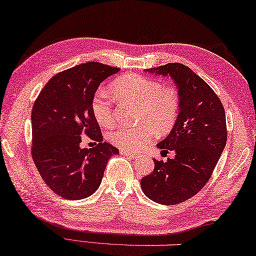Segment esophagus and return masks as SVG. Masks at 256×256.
<instances>
[{
    "mask_svg": "<svg viewBox=\"0 0 256 256\" xmlns=\"http://www.w3.org/2000/svg\"><path fill=\"white\" fill-rule=\"evenodd\" d=\"M121 154L126 156H129V158H136L135 153H132V152H128V151H124V150L121 151Z\"/></svg>",
    "mask_w": 256,
    "mask_h": 256,
    "instance_id": "34e87169",
    "label": "esophagus"
}]
</instances>
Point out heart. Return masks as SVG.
Here are the masks:
<instances>
[{
  "mask_svg": "<svg viewBox=\"0 0 256 256\" xmlns=\"http://www.w3.org/2000/svg\"><path fill=\"white\" fill-rule=\"evenodd\" d=\"M112 92L118 100L138 104L135 127H118L108 132V140L124 151H138L153 136V128L159 132H168L178 114L180 100L172 88L162 87L158 81L128 74L118 78L112 84ZM92 112L103 127L113 122L111 97L98 92L92 100Z\"/></svg>",
  "mask_w": 256,
  "mask_h": 256,
  "instance_id": "obj_1",
  "label": "heart"
}]
</instances>
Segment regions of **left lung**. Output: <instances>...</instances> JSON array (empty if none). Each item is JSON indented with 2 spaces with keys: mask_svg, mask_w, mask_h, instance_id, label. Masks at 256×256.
Returning a JSON list of instances; mask_svg holds the SVG:
<instances>
[{
  "mask_svg": "<svg viewBox=\"0 0 256 256\" xmlns=\"http://www.w3.org/2000/svg\"><path fill=\"white\" fill-rule=\"evenodd\" d=\"M145 72L169 76L178 90L180 113L169 135L156 146L172 151L167 161L154 159V169L144 176V194L161 205H176L198 194L210 180L226 144V112L218 95L202 78L180 62Z\"/></svg>",
  "mask_w": 256,
  "mask_h": 256,
  "instance_id": "1",
  "label": "left lung"
}]
</instances>
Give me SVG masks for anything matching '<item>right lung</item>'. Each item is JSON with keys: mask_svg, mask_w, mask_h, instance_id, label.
Returning a JSON list of instances; mask_svg holds the SVG:
<instances>
[{"mask_svg": "<svg viewBox=\"0 0 256 256\" xmlns=\"http://www.w3.org/2000/svg\"><path fill=\"white\" fill-rule=\"evenodd\" d=\"M120 68L89 62L56 74L48 81L32 110V156L41 178L54 194L68 200L97 191L108 159L119 150L103 142L92 116V100L105 78ZM84 132L98 142L80 148Z\"/></svg>", "mask_w": 256, "mask_h": 256, "instance_id": "1", "label": "right lung"}]
</instances>
